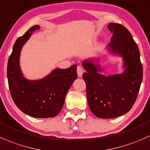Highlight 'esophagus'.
<instances>
[{
  "label": "esophagus",
  "instance_id": "1",
  "mask_svg": "<svg viewBox=\"0 0 150 150\" xmlns=\"http://www.w3.org/2000/svg\"><path fill=\"white\" fill-rule=\"evenodd\" d=\"M77 72H78V77L81 78V77H82L83 73V68L81 67L78 66V68H77Z\"/></svg>",
  "mask_w": 150,
  "mask_h": 150
}]
</instances>
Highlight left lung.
Listing matches in <instances>:
<instances>
[{"label":"left lung","instance_id":"1","mask_svg":"<svg viewBox=\"0 0 150 150\" xmlns=\"http://www.w3.org/2000/svg\"><path fill=\"white\" fill-rule=\"evenodd\" d=\"M108 28L113 33L108 49L123 58V73L105 76L93 60L82 62L86 71L83 78L88 106L96 117L102 119L115 118L127 113L136 102L143 78L140 52L131 33L118 23H109Z\"/></svg>","mask_w":150,"mask_h":150}]
</instances>
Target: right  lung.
I'll return each instance as SVG.
<instances>
[{"instance_id":"obj_1","label":"right lung","mask_w":150,"mask_h":150,"mask_svg":"<svg viewBox=\"0 0 150 150\" xmlns=\"http://www.w3.org/2000/svg\"><path fill=\"white\" fill-rule=\"evenodd\" d=\"M40 28L32 26L16 40L7 65V78L11 97L20 110L35 118H50L59 114L65 97L77 78V65L67 69H55L43 79L29 81L20 67L21 49L32 32Z\"/></svg>"}]
</instances>
